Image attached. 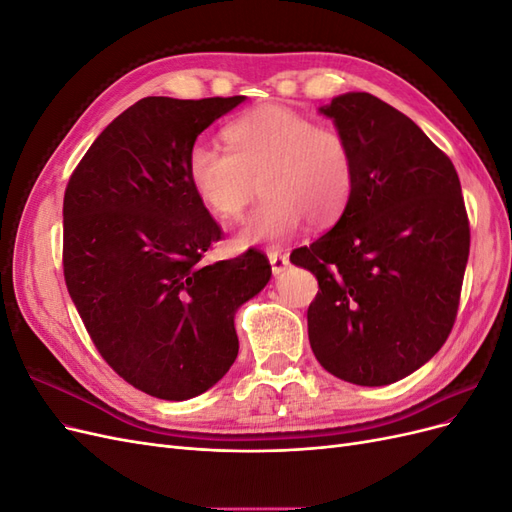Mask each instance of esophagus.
I'll use <instances>...</instances> for the list:
<instances>
[{"mask_svg":"<svg viewBox=\"0 0 512 512\" xmlns=\"http://www.w3.org/2000/svg\"><path fill=\"white\" fill-rule=\"evenodd\" d=\"M269 262H271V271H273V275H280V273H282V271H286V269H288V265H290L288 256H286V254H282V252H269Z\"/></svg>","mask_w":512,"mask_h":512,"instance_id":"1","label":"esophagus"}]
</instances>
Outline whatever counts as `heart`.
<instances>
[{
  "label": "heart",
  "mask_w": 512,
  "mask_h": 512,
  "mask_svg": "<svg viewBox=\"0 0 512 512\" xmlns=\"http://www.w3.org/2000/svg\"><path fill=\"white\" fill-rule=\"evenodd\" d=\"M226 149L194 143L185 158L192 190L215 220H241L258 183L265 200L245 222L239 243H280L309 226L342 218L356 185L348 136L294 108L262 104L224 130Z\"/></svg>",
  "instance_id": "heart-1"
}]
</instances>
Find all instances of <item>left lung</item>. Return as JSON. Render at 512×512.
I'll return each instance as SVG.
<instances>
[{
	"label": "left lung",
	"mask_w": 512,
	"mask_h": 512,
	"mask_svg": "<svg viewBox=\"0 0 512 512\" xmlns=\"http://www.w3.org/2000/svg\"><path fill=\"white\" fill-rule=\"evenodd\" d=\"M354 149V194L337 224L290 254L316 275L309 344L329 374L361 386L410 376L457 318L470 222L457 170L391 104L344 94L320 108Z\"/></svg>",
	"instance_id": "8db88e82"
}]
</instances>
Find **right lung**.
Here are the masks:
<instances>
[{"label": "right lung", "mask_w": 512, "mask_h": 512, "mask_svg": "<svg viewBox=\"0 0 512 512\" xmlns=\"http://www.w3.org/2000/svg\"><path fill=\"white\" fill-rule=\"evenodd\" d=\"M243 100H138L68 181V292L102 359L151 397L183 401L222 380L239 352L237 307L271 277L252 247L207 265L224 232L185 173L196 136Z\"/></svg>", "instance_id": "obj_1"}]
</instances>
